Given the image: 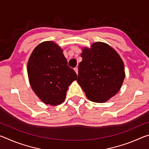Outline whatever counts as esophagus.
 <instances>
[{"label": "esophagus", "mask_w": 149, "mask_h": 149, "mask_svg": "<svg viewBox=\"0 0 149 149\" xmlns=\"http://www.w3.org/2000/svg\"><path fill=\"white\" fill-rule=\"evenodd\" d=\"M74 70H75V73H76L77 74H78V68H77V67H76V68H74Z\"/></svg>", "instance_id": "esophagus-1"}]
</instances>
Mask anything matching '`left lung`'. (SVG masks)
<instances>
[{"label":"left lung","instance_id":"8db88e82","mask_svg":"<svg viewBox=\"0 0 149 149\" xmlns=\"http://www.w3.org/2000/svg\"><path fill=\"white\" fill-rule=\"evenodd\" d=\"M78 65L77 81L88 99L107 102L119 91L125 79V68L118 52L102 42L84 47Z\"/></svg>","mask_w":149,"mask_h":149}]
</instances>
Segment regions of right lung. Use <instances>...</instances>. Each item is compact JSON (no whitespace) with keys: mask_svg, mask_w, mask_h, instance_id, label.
Segmentation results:
<instances>
[{"mask_svg":"<svg viewBox=\"0 0 149 149\" xmlns=\"http://www.w3.org/2000/svg\"><path fill=\"white\" fill-rule=\"evenodd\" d=\"M27 70L33 91L45 104L51 106L64 101L68 87L77 79L76 73L68 65L63 50L53 41H44L35 48Z\"/></svg>","mask_w":149,"mask_h":149,"instance_id":"add662e5","label":"right lung"}]
</instances>
